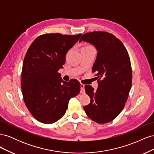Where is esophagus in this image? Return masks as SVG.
<instances>
[{
  "instance_id": "esophagus-1",
  "label": "esophagus",
  "mask_w": 154,
  "mask_h": 154,
  "mask_svg": "<svg viewBox=\"0 0 154 154\" xmlns=\"http://www.w3.org/2000/svg\"><path fill=\"white\" fill-rule=\"evenodd\" d=\"M80 87H81L80 92L82 93V94H84V93H85V85L83 84V83H81Z\"/></svg>"
}]
</instances>
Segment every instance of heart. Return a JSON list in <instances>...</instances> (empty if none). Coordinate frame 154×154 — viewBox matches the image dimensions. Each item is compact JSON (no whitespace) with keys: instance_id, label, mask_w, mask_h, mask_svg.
Wrapping results in <instances>:
<instances>
[{"instance_id":"1","label":"heart","mask_w":154,"mask_h":154,"mask_svg":"<svg viewBox=\"0 0 154 154\" xmlns=\"http://www.w3.org/2000/svg\"><path fill=\"white\" fill-rule=\"evenodd\" d=\"M86 47H91V46H86Z\"/></svg>"}]
</instances>
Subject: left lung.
<instances>
[{
    "mask_svg": "<svg viewBox=\"0 0 154 154\" xmlns=\"http://www.w3.org/2000/svg\"><path fill=\"white\" fill-rule=\"evenodd\" d=\"M91 43L97 50L92 72H96V91L85 85L91 103L84 106L86 114L94 122L103 124L114 120L123 109L132 86V71L127 50L122 41L108 32L93 31L80 40Z\"/></svg>",
    "mask_w": 154,
    "mask_h": 154,
    "instance_id": "1",
    "label": "left lung"
}]
</instances>
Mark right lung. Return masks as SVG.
<instances>
[{
	"mask_svg": "<svg viewBox=\"0 0 154 154\" xmlns=\"http://www.w3.org/2000/svg\"><path fill=\"white\" fill-rule=\"evenodd\" d=\"M81 35L44 34L27 51L21 73L22 96L27 109L39 122H57L66 114L70 99L80 93V82L75 79L63 82L58 70Z\"/></svg>",
	"mask_w": 154,
	"mask_h": 154,
	"instance_id": "add662e5",
	"label": "right lung"
}]
</instances>
